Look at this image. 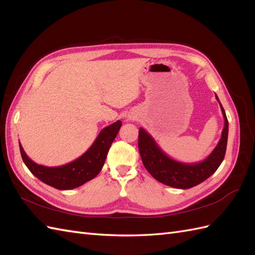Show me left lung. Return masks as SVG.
<instances>
[{
    "instance_id": "1",
    "label": "left lung",
    "mask_w": 255,
    "mask_h": 255,
    "mask_svg": "<svg viewBox=\"0 0 255 255\" xmlns=\"http://www.w3.org/2000/svg\"><path fill=\"white\" fill-rule=\"evenodd\" d=\"M215 97L220 104L225 127L222 128L218 144L215 146L210 155L199 163H182L168 156L154 140V138L144 128H139L138 149L143 166L154 179L174 188L188 189L202 183L217 170L226 155L229 122L217 95H215Z\"/></svg>"
}]
</instances>
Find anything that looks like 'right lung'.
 Returning a JSON list of instances; mask_svg holds the SVG:
<instances>
[{
	"label": "right lung",
	"instance_id": "right-lung-1",
	"mask_svg": "<svg viewBox=\"0 0 255 255\" xmlns=\"http://www.w3.org/2000/svg\"><path fill=\"white\" fill-rule=\"evenodd\" d=\"M121 126L122 122L118 120L104 128L82 156L63 166L47 167L36 164L26 155L19 141L21 156L28 170L37 179L59 190L73 189L95 179L102 170L107 153Z\"/></svg>",
	"mask_w": 255,
	"mask_h": 255
}]
</instances>
